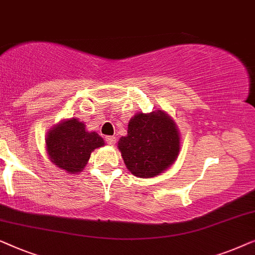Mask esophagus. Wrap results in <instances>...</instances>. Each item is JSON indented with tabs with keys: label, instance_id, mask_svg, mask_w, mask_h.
Returning a JSON list of instances; mask_svg holds the SVG:
<instances>
[{
	"label": "esophagus",
	"instance_id": "obj_1",
	"mask_svg": "<svg viewBox=\"0 0 255 255\" xmlns=\"http://www.w3.org/2000/svg\"><path fill=\"white\" fill-rule=\"evenodd\" d=\"M105 141H106L107 144L114 145L117 143V137H116V136H106Z\"/></svg>",
	"mask_w": 255,
	"mask_h": 255
}]
</instances>
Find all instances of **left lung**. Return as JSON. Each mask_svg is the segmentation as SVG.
<instances>
[{
  "instance_id": "obj_1",
  "label": "left lung",
  "mask_w": 255,
  "mask_h": 255,
  "mask_svg": "<svg viewBox=\"0 0 255 255\" xmlns=\"http://www.w3.org/2000/svg\"><path fill=\"white\" fill-rule=\"evenodd\" d=\"M127 136L118 143L124 162L135 177L152 178L178 158L180 135L164 111L137 113L129 120Z\"/></svg>"
}]
</instances>
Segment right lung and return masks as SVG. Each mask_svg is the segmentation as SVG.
<instances>
[{"mask_svg":"<svg viewBox=\"0 0 255 255\" xmlns=\"http://www.w3.org/2000/svg\"><path fill=\"white\" fill-rule=\"evenodd\" d=\"M105 144L96 131H87L77 119H68L51 128L46 137L49 159L68 173H78L87 165L91 152Z\"/></svg>","mask_w":255,"mask_h":255,"instance_id":"obj_1","label":"right lung"}]
</instances>
